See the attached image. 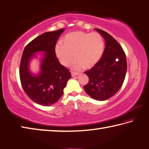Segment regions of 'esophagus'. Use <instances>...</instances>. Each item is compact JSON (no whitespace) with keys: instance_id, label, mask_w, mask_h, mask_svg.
I'll list each match as a JSON object with an SVG mask.
<instances>
[{"instance_id":"obj_1","label":"esophagus","mask_w":149,"mask_h":149,"mask_svg":"<svg viewBox=\"0 0 149 149\" xmlns=\"http://www.w3.org/2000/svg\"><path fill=\"white\" fill-rule=\"evenodd\" d=\"M78 72H71V75L72 77H74V76H77L78 75Z\"/></svg>"}]
</instances>
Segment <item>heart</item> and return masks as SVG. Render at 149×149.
<instances>
[{"instance_id": "b5f03b06", "label": "heart", "mask_w": 149, "mask_h": 149, "mask_svg": "<svg viewBox=\"0 0 149 149\" xmlns=\"http://www.w3.org/2000/svg\"><path fill=\"white\" fill-rule=\"evenodd\" d=\"M63 44L58 43L55 47V53L60 62L68 67L73 60L72 68L80 71L85 66L90 69L99 62L104 51V41L98 32L75 31L63 39ZM74 55H73V53Z\"/></svg>"}]
</instances>
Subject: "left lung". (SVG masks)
<instances>
[{
  "label": "left lung",
  "mask_w": 149,
  "mask_h": 149,
  "mask_svg": "<svg viewBox=\"0 0 149 149\" xmlns=\"http://www.w3.org/2000/svg\"><path fill=\"white\" fill-rule=\"evenodd\" d=\"M106 41L104 50L96 65L84 73L89 82L84 90L93 99L106 100L118 91L124 82L127 69L126 54L121 46L105 31L95 29Z\"/></svg>",
  "instance_id": "8db88e82"
}]
</instances>
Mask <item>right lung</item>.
Returning a JSON list of instances; mask_svg holds the SVG:
<instances>
[{
	"mask_svg": "<svg viewBox=\"0 0 149 149\" xmlns=\"http://www.w3.org/2000/svg\"><path fill=\"white\" fill-rule=\"evenodd\" d=\"M64 29L42 33L25 47L21 57L19 75L27 96L41 106H50L60 99L71 72L61 65L55 53L58 39ZM38 52H45L40 74L34 75L29 69L31 58Z\"/></svg>",
	"mask_w": 149,
	"mask_h": 149,
	"instance_id": "right-lung-1",
	"label": "right lung"
}]
</instances>
